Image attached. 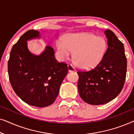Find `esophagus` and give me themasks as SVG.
<instances>
[{"instance_id": "esophagus-1", "label": "esophagus", "mask_w": 134, "mask_h": 134, "mask_svg": "<svg viewBox=\"0 0 134 134\" xmlns=\"http://www.w3.org/2000/svg\"><path fill=\"white\" fill-rule=\"evenodd\" d=\"M68 69L69 72H71V71H76V69H75L73 67L72 65H70V64H68Z\"/></svg>"}]
</instances>
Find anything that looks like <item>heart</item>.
Masks as SVG:
<instances>
[{
  "mask_svg": "<svg viewBox=\"0 0 134 134\" xmlns=\"http://www.w3.org/2000/svg\"><path fill=\"white\" fill-rule=\"evenodd\" d=\"M57 49L62 58H68L73 52L72 58L79 68L88 69L96 66L104 58L107 49L105 38L89 33L69 34L63 41L56 43Z\"/></svg>",
  "mask_w": 134,
  "mask_h": 134,
  "instance_id": "b5f03b06",
  "label": "heart"
}]
</instances>
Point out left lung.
<instances>
[{
	"label": "left lung",
	"mask_w": 134,
	"mask_h": 134,
	"mask_svg": "<svg viewBox=\"0 0 134 134\" xmlns=\"http://www.w3.org/2000/svg\"><path fill=\"white\" fill-rule=\"evenodd\" d=\"M108 48L94 68L78 71V90L84 102L101 105L115 99L121 91L126 79L127 60L123 44L110 30L104 32Z\"/></svg>",
	"instance_id": "left-lung-1"
}]
</instances>
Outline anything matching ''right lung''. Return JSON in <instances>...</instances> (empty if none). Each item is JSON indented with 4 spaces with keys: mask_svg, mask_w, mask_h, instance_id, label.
<instances>
[{
    "mask_svg": "<svg viewBox=\"0 0 134 134\" xmlns=\"http://www.w3.org/2000/svg\"><path fill=\"white\" fill-rule=\"evenodd\" d=\"M40 38V32L35 30L21 36L11 51L8 71L13 89L24 102L44 107L55 101L68 70L66 64L55 60L50 46H46L40 55L29 51L27 41Z\"/></svg>",
    "mask_w": 134,
    "mask_h": 134,
    "instance_id": "obj_1",
    "label": "right lung"
}]
</instances>
